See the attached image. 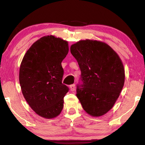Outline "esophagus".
I'll list each match as a JSON object with an SVG mask.
<instances>
[{"label": "esophagus", "mask_w": 145, "mask_h": 145, "mask_svg": "<svg viewBox=\"0 0 145 145\" xmlns=\"http://www.w3.org/2000/svg\"><path fill=\"white\" fill-rule=\"evenodd\" d=\"M70 91H73L75 90V84H72L70 86Z\"/></svg>", "instance_id": "34e87169"}]
</instances>
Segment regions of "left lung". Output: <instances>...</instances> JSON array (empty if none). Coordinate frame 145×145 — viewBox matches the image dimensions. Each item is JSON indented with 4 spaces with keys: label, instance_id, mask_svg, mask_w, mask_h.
<instances>
[{
    "label": "left lung",
    "instance_id": "obj_1",
    "mask_svg": "<svg viewBox=\"0 0 145 145\" xmlns=\"http://www.w3.org/2000/svg\"><path fill=\"white\" fill-rule=\"evenodd\" d=\"M70 52L81 71L82 84L77 97L90 116H101L112 109L125 82V70L118 54L107 43L97 40H80Z\"/></svg>",
    "mask_w": 145,
    "mask_h": 145
}]
</instances>
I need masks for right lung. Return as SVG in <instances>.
I'll list each match as a JSON object with an SVG mask.
<instances>
[{"mask_svg":"<svg viewBox=\"0 0 145 145\" xmlns=\"http://www.w3.org/2000/svg\"><path fill=\"white\" fill-rule=\"evenodd\" d=\"M67 41L45 36L35 41L22 61L19 81L31 109L45 118H54L63 108V98L69 90L62 83L61 63L68 54Z\"/></svg>","mask_w":145,"mask_h":145,"instance_id":"right-lung-1","label":"right lung"}]
</instances>
